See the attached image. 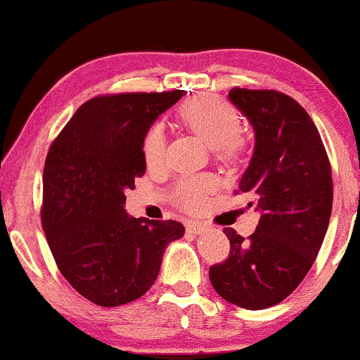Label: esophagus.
Segmentation results:
<instances>
[{
  "instance_id": "1",
  "label": "esophagus",
  "mask_w": 360,
  "mask_h": 360,
  "mask_svg": "<svg viewBox=\"0 0 360 360\" xmlns=\"http://www.w3.org/2000/svg\"><path fill=\"white\" fill-rule=\"evenodd\" d=\"M205 226L200 224V221H189L187 224V231L192 233V235H202V233H205Z\"/></svg>"
}]
</instances>
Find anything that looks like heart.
<instances>
[{
    "label": "heart",
    "instance_id": "b5f03b06",
    "mask_svg": "<svg viewBox=\"0 0 360 360\" xmlns=\"http://www.w3.org/2000/svg\"><path fill=\"white\" fill-rule=\"evenodd\" d=\"M179 117L187 129L199 136L210 148H217L220 155L235 156L241 148L240 115L229 103L215 96H200L182 105ZM143 155L148 166H158L165 155V134L160 125L151 127L145 136ZM210 178H189L178 187V199L186 209L197 210L204 197L214 191Z\"/></svg>",
    "mask_w": 360,
    "mask_h": 360
}]
</instances>
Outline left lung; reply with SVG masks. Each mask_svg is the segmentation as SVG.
Masks as SVG:
<instances>
[{
	"label": "left lung",
	"instance_id": "1",
	"mask_svg": "<svg viewBox=\"0 0 360 360\" xmlns=\"http://www.w3.org/2000/svg\"><path fill=\"white\" fill-rule=\"evenodd\" d=\"M229 101L255 131L240 191L261 217L248 240L224 230L230 256L209 276L226 302L262 310L290 295L316 259L333 209L331 166L315 124L290 96L233 88Z\"/></svg>",
	"mask_w": 360,
	"mask_h": 360
}]
</instances>
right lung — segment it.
Segmentation results:
<instances>
[{"label": "right lung", "mask_w": 360, "mask_h": 360, "mask_svg": "<svg viewBox=\"0 0 360 360\" xmlns=\"http://www.w3.org/2000/svg\"><path fill=\"white\" fill-rule=\"evenodd\" d=\"M135 93L84 103L50 146L44 168L42 226L60 272L101 307L150 290L169 243L184 236L174 220L135 219L125 192L146 171L151 125L184 96Z\"/></svg>", "instance_id": "add662e5"}]
</instances>
